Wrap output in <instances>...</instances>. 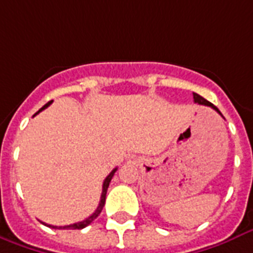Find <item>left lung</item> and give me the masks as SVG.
Returning <instances> with one entry per match:
<instances>
[{
	"label": "left lung",
	"instance_id": "1",
	"mask_svg": "<svg viewBox=\"0 0 253 253\" xmlns=\"http://www.w3.org/2000/svg\"><path fill=\"white\" fill-rule=\"evenodd\" d=\"M193 96H194V101H195V103H198V104H202V105H206V107H211V108L215 109V111H216L219 115H222V113H220V111H219V109L216 108L214 104H211L210 101H207L206 99H203L201 95H198V93H193Z\"/></svg>",
	"mask_w": 253,
	"mask_h": 253
}]
</instances>
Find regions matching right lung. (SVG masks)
<instances>
[{"label":"right lung","mask_w":253,"mask_h":253,"mask_svg":"<svg viewBox=\"0 0 253 253\" xmlns=\"http://www.w3.org/2000/svg\"><path fill=\"white\" fill-rule=\"evenodd\" d=\"M52 103V100L51 101H48L47 104H44L42 107V108L39 109L38 112L35 113V115H38L39 112H42L43 109H46L48 105L51 104ZM34 115V116H35ZM116 169H113L111 173H109V175L104 179V182H103V191H101V198H100V202H99V206H97V209L95 210V212L91 215V216H88L87 219H84V220H82V222H78V223H74V224H70V226H63V227H58V226H51V224H46V223H43L44 226L47 227H51V228H59V230H82V228H84V227H87L88 224H91L93 220H95L97 216L100 215V212H101V210H103V207H104L105 205V195H107V190H108V186H109V182H111V179H112L113 177V174L116 173Z\"/></svg>","instance_id":"obj_1"}]
</instances>
